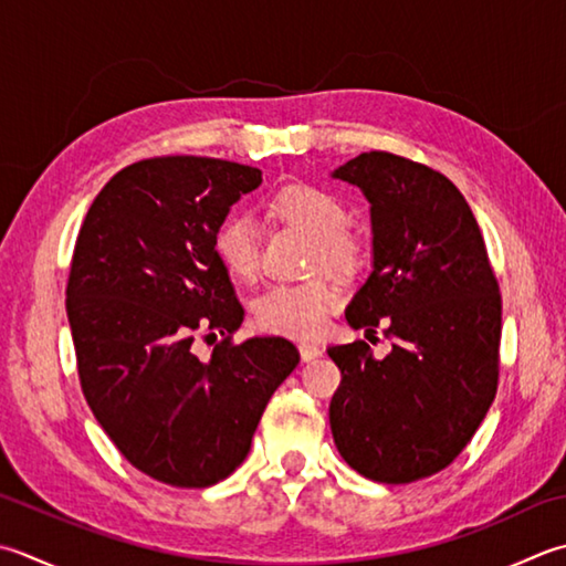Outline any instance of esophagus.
<instances>
[{
	"label": "esophagus",
	"mask_w": 566,
	"mask_h": 566,
	"mask_svg": "<svg viewBox=\"0 0 566 566\" xmlns=\"http://www.w3.org/2000/svg\"><path fill=\"white\" fill-rule=\"evenodd\" d=\"M298 353H302V360L304 363H312V360H316L321 356V353H324V348H321L318 343L304 340V343H298Z\"/></svg>",
	"instance_id": "34e87169"
}]
</instances>
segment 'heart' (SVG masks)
<instances>
[{
	"label": "heart",
	"instance_id": "1",
	"mask_svg": "<svg viewBox=\"0 0 566 566\" xmlns=\"http://www.w3.org/2000/svg\"><path fill=\"white\" fill-rule=\"evenodd\" d=\"M268 210L286 226L312 235L308 264H326L338 272H356L365 260V238L350 228L348 208L331 188L312 181H290L270 196ZM213 252L226 272L248 282L260 270V238L252 220L230 213L213 230ZM343 302V286L328 276L274 284L254 302L258 326L272 334L308 338L326 326L328 314Z\"/></svg>",
	"mask_w": 566,
	"mask_h": 566
}]
</instances>
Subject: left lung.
Returning <instances> with one entry per match:
<instances>
[{
	"mask_svg": "<svg viewBox=\"0 0 566 566\" xmlns=\"http://www.w3.org/2000/svg\"><path fill=\"white\" fill-rule=\"evenodd\" d=\"M338 179L363 188L373 216V274L346 318L392 340L331 346L340 385L328 419L350 469L378 483L444 471L497 392L503 298L467 198L444 174L392 151H363Z\"/></svg>",
	"mask_w": 566,
	"mask_h": 566,
	"instance_id": "obj_1",
	"label": "left lung"
}]
</instances>
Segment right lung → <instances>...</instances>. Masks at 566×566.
<instances>
[{
	"label": "right lung",
	"instance_id": "right-lung-1",
	"mask_svg": "<svg viewBox=\"0 0 566 566\" xmlns=\"http://www.w3.org/2000/svg\"><path fill=\"white\" fill-rule=\"evenodd\" d=\"M254 166L151 157L109 179L77 232L65 312L77 380L132 467L176 489L228 479L298 350L282 336L235 343L242 306L213 252V230ZM224 336L198 361V333Z\"/></svg>",
	"mask_w": 566,
	"mask_h": 566
}]
</instances>
